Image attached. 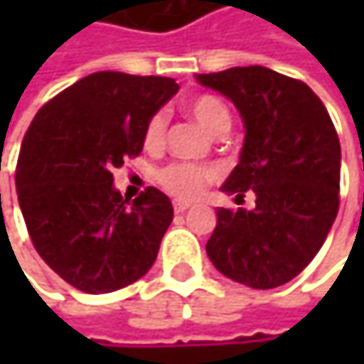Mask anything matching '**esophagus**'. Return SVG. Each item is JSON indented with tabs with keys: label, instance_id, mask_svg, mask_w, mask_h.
Returning <instances> with one entry per match:
<instances>
[{
	"label": "esophagus",
	"instance_id": "1",
	"mask_svg": "<svg viewBox=\"0 0 364 364\" xmlns=\"http://www.w3.org/2000/svg\"><path fill=\"white\" fill-rule=\"evenodd\" d=\"M189 206H191V204H189V202H183V200H175V202H173V208H175V213H185Z\"/></svg>",
	"mask_w": 364,
	"mask_h": 364
}]
</instances>
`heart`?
I'll return each instance as SVG.
<instances>
[{
	"mask_svg": "<svg viewBox=\"0 0 364 364\" xmlns=\"http://www.w3.org/2000/svg\"><path fill=\"white\" fill-rule=\"evenodd\" d=\"M185 111L210 134L219 132L221 128H230V111L217 97H210V95L196 97L185 103ZM164 134H166V115L158 111L147 119L145 130H143V141L149 149H156L164 143ZM213 179H215V173L210 168L196 166V164H171L158 173L160 185L168 193L181 200L198 198Z\"/></svg>",
	"mask_w": 364,
	"mask_h": 364,
	"instance_id": "1",
	"label": "heart"
}]
</instances>
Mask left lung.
Listing matches in <instances>:
<instances>
[{
	"instance_id": "1",
	"label": "left lung",
	"mask_w": 364,
	"mask_h": 364,
	"mask_svg": "<svg viewBox=\"0 0 364 364\" xmlns=\"http://www.w3.org/2000/svg\"><path fill=\"white\" fill-rule=\"evenodd\" d=\"M234 103L245 124L240 160L221 191H255L253 210L217 208L213 265L251 289L293 280L321 251L339 208L341 147L323 101L267 67L196 73Z\"/></svg>"
}]
</instances>
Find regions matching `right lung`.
Returning <instances> with one entry per match:
<instances>
[{"label":"right lung","instance_id":"add662e5","mask_svg":"<svg viewBox=\"0 0 364 364\" xmlns=\"http://www.w3.org/2000/svg\"><path fill=\"white\" fill-rule=\"evenodd\" d=\"M179 90L173 77L99 71L33 117L16 166L18 204L39 257L71 287L101 295L154 265L173 221L166 193L128 202L113 168L143 151L147 119Z\"/></svg>","mask_w":364,"mask_h":364}]
</instances>
